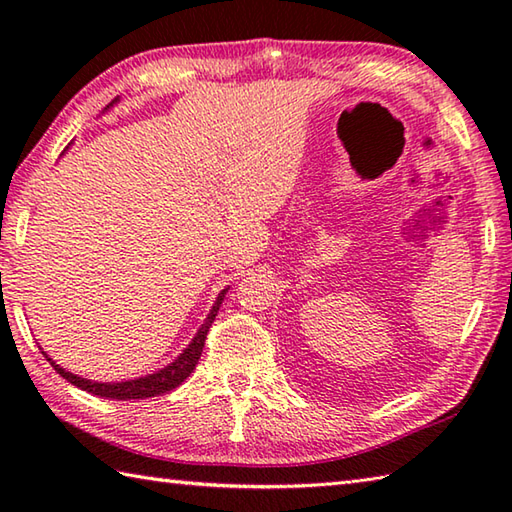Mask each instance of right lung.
Wrapping results in <instances>:
<instances>
[{
	"label": "right lung",
	"mask_w": 512,
	"mask_h": 512,
	"mask_svg": "<svg viewBox=\"0 0 512 512\" xmlns=\"http://www.w3.org/2000/svg\"><path fill=\"white\" fill-rule=\"evenodd\" d=\"M226 290H222L220 297L215 299L209 317L204 319L202 328L198 330V334L193 336V341L189 343L187 350H182V354L176 358V361L169 363L167 367H162L160 372H156V374L134 378V380H123V383H92V380H88V378H81V376H76L72 372H65V369L54 363L46 352H43V356L48 358V363L54 369H57V374H61L65 380H68V383L81 387L83 391H90V394H94V396L114 398V400H134V398H151V396L167 394V391L182 385L195 369V365H198L200 356H202V347H204V341H206V334H209V328L217 317V310H220V306H222Z\"/></svg>",
	"instance_id": "right-lung-1"
}]
</instances>
